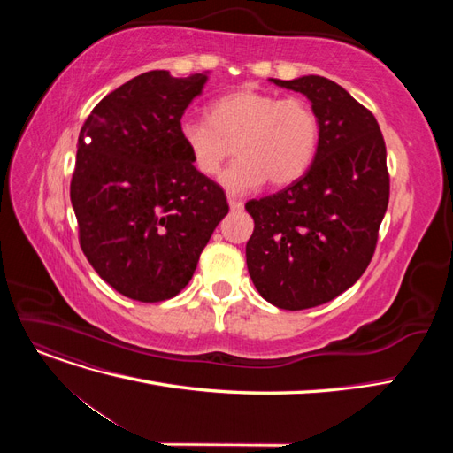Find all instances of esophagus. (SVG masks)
Masks as SVG:
<instances>
[{"label": "esophagus", "mask_w": 453, "mask_h": 453, "mask_svg": "<svg viewBox=\"0 0 453 453\" xmlns=\"http://www.w3.org/2000/svg\"><path fill=\"white\" fill-rule=\"evenodd\" d=\"M228 205H230L232 211L243 210V202H242V200H236V198H232V196H228Z\"/></svg>", "instance_id": "1"}]
</instances>
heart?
Wrapping results in <instances>:
<instances>
[{
	"instance_id": "obj_1",
	"label": "heart",
	"mask_w": 453,
	"mask_h": 453,
	"mask_svg": "<svg viewBox=\"0 0 453 453\" xmlns=\"http://www.w3.org/2000/svg\"><path fill=\"white\" fill-rule=\"evenodd\" d=\"M180 138L203 177H215L234 147L238 160L221 175V185L230 195H248L266 181H298L318 155L321 127L304 100L238 88L211 100L205 120H183Z\"/></svg>"
}]
</instances>
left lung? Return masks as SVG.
Returning <instances> with one entry per match:
<instances>
[{"label": "left lung", "instance_id": "8db88e82", "mask_svg": "<svg viewBox=\"0 0 453 453\" xmlns=\"http://www.w3.org/2000/svg\"><path fill=\"white\" fill-rule=\"evenodd\" d=\"M268 81L306 96L321 138L298 181L245 203L255 221L245 258L260 296L306 310L349 289L374 255L389 202L386 143L374 115L334 81Z\"/></svg>", "mask_w": 453, "mask_h": 453}]
</instances>
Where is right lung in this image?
<instances>
[{"label":"right lung","instance_id":"add662e5","mask_svg":"<svg viewBox=\"0 0 453 453\" xmlns=\"http://www.w3.org/2000/svg\"><path fill=\"white\" fill-rule=\"evenodd\" d=\"M208 73L134 77L92 109L79 134L70 196L81 250L105 283L140 303L183 289L228 213L223 188L195 170L180 138Z\"/></svg>","mask_w":453,"mask_h":453}]
</instances>
